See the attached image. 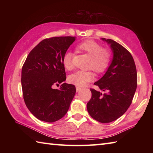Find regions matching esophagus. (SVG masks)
I'll return each mask as SVG.
<instances>
[{"mask_svg":"<svg viewBox=\"0 0 153 153\" xmlns=\"http://www.w3.org/2000/svg\"><path fill=\"white\" fill-rule=\"evenodd\" d=\"M82 90V87H76V91L78 92L79 91Z\"/></svg>","mask_w":153,"mask_h":153,"instance_id":"34e87169","label":"esophagus"}]
</instances>
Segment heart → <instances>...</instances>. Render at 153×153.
Instances as JSON below:
<instances>
[{
  "instance_id": "heart-1",
  "label": "heart",
  "mask_w": 153,
  "mask_h": 153,
  "mask_svg": "<svg viewBox=\"0 0 153 153\" xmlns=\"http://www.w3.org/2000/svg\"><path fill=\"white\" fill-rule=\"evenodd\" d=\"M78 48L85 53L91 57L88 68L92 69L97 74L105 71L111 60L112 54L109 49L103 48L102 45L93 40H87L78 45ZM73 54L66 52L62 58L64 67L68 70L74 68L72 61ZM94 76L91 71L79 70L68 76V82L77 86H83L87 83L92 81Z\"/></svg>"
}]
</instances>
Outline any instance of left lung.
Returning a JSON list of instances; mask_svg holds the SVG:
<instances>
[{"instance_id":"1","label":"left lung","mask_w":153,"mask_h":153,"mask_svg":"<svg viewBox=\"0 0 153 153\" xmlns=\"http://www.w3.org/2000/svg\"><path fill=\"white\" fill-rule=\"evenodd\" d=\"M110 46L113 57L104 76L94 83L103 92L91 89L92 96L87 104L90 116L101 123L119 118L130 106L137 89V75L129 52L112 39L101 38Z\"/></svg>"}]
</instances>
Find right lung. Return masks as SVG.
I'll list each match as a JSON object with an SVG mask.
<instances>
[{"instance_id":"obj_1","label":"right lung","mask_w":153,"mask_h":153,"mask_svg":"<svg viewBox=\"0 0 153 153\" xmlns=\"http://www.w3.org/2000/svg\"><path fill=\"white\" fill-rule=\"evenodd\" d=\"M76 37H55L41 41L31 50L23 65L22 87L25 105L41 121L54 122L67 113L76 87L66 79L62 58Z\"/></svg>"}]
</instances>
